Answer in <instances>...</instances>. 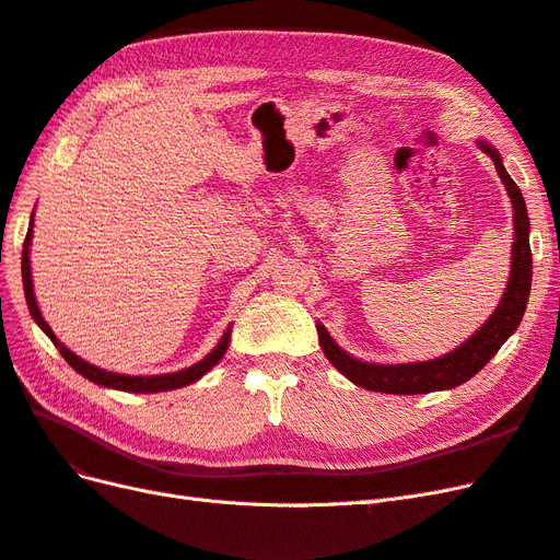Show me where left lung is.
Instances as JSON below:
<instances>
[{
	"label": "left lung",
	"instance_id": "obj_1",
	"mask_svg": "<svg viewBox=\"0 0 560 560\" xmlns=\"http://www.w3.org/2000/svg\"><path fill=\"white\" fill-rule=\"evenodd\" d=\"M479 147L486 151V156H490V161L495 163V171L502 177L506 194H510L514 206L516 238L512 249V276L510 282H506V292L500 301L498 311L490 315V319L469 338V341H465L460 348H455L451 354L416 364H369L354 360L334 343V338L317 322L319 346L325 350L327 360L354 385L387 395H425L434 393V389H448L469 381L474 374H479V371L490 362V358L502 348L506 338L516 331L518 322L525 313V303H528L530 296L533 280L528 210H525V200L516 182L504 171L498 151L493 147H488L486 142H479Z\"/></svg>",
	"mask_w": 560,
	"mask_h": 560
}]
</instances>
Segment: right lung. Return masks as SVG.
Masks as SVG:
<instances>
[{"label": "right lung", "mask_w": 560, "mask_h": 560, "mask_svg": "<svg viewBox=\"0 0 560 560\" xmlns=\"http://www.w3.org/2000/svg\"><path fill=\"white\" fill-rule=\"evenodd\" d=\"M30 241H32V224L27 229V235H25V243H23V290H25V299H27V308L32 313V317H35L37 325L44 329V334L54 341V346L60 350V354L65 358V362L70 364L74 371H79V374L83 378H89L97 385H105V387H114V389H124V393H165V389H175V387H184L189 385L194 381H198L202 374H208V371L224 358V352L229 348V334L231 329L224 331L222 341L217 343V348L208 354L206 360H200L198 364L184 369V371H177V374H163V376H124V374H112V371H105V369H97L89 362H83L81 358H77L74 352L67 350L56 334L50 331V327L46 325V319L42 317L39 313V306L35 301V292H32V276H30Z\"/></svg>", "instance_id": "obj_1"}]
</instances>
